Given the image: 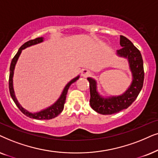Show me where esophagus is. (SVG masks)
<instances>
[{
	"label": "esophagus",
	"mask_w": 158,
	"mask_h": 158,
	"mask_svg": "<svg viewBox=\"0 0 158 158\" xmlns=\"http://www.w3.org/2000/svg\"><path fill=\"white\" fill-rule=\"evenodd\" d=\"M81 75L83 77H89L90 75V71L88 70V69H83L82 71H81Z\"/></svg>",
	"instance_id": "1"
}]
</instances>
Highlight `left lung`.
Segmentation results:
<instances>
[{"mask_svg":"<svg viewBox=\"0 0 158 158\" xmlns=\"http://www.w3.org/2000/svg\"><path fill=\"white\" fill-rule=\"evenodd\" d=\"M120 45L122 48L117 50V54L127 58L133 77L131 85L126 92L120 96L104 98L97 91L96 81L90 77L87 78L89 82L90 106L96 112L102 115L114 114L129 108L137 98L144 83V66L140 51L123 35L120 36Z\"/></svg>","mask_w":158,"mask_h":158,"instance_id":"obj_1","label":"left lung"}]
</instances>
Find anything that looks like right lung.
Listing matches in <instances>:
<instances>
[{
    "label": "right lung",
    "mask_w": 158,
    "mask_h": 158,
    "mask_svg": "<svg viewBox=\"0 0 158 158\" xmlns=\"http://www.w3.org/2000/svg\"><path fill=\"white\" fill-rule=\"evenodd\" d=\"M43 41V37H37L36 39L34 40H29L27 43H25L24 45H22L21 46L19 49L17 53L15 55L13 59L11 60V63H10V74H9V84H8V87H9V92H10V94L11 96L12 99H13L14 102H15V104L16 105V106L18 107L19 109L22 111V112L24 113L25 115L28 116L31 118H34V119H37V120H50L52 118H54L56 116H58V115L60 114V113L62 112L63 110H64V104L65 102H66V94L67 92H68V89L69 87H70L71 84H73V82H75L77 79H79V76H78L74 79H73L72 80L67 84L66 87H65L64 91H63L61 95L59 98V99L56 101V102L53 105H52L51 106H50L49 108L45 109V110L40 111V112L37 113H30L29 111H27V110H25L24 108H22V106L19 103L18 100H16V97H15V94H14V87H13V76H14V68H15V65L17 62V60L19 57L21 52H22V50L25 49V48L27 47H29V46L36 45V44H38L40 43H42Z\"/></svg>",
    "instance_id": "1"
}]
</instances>
